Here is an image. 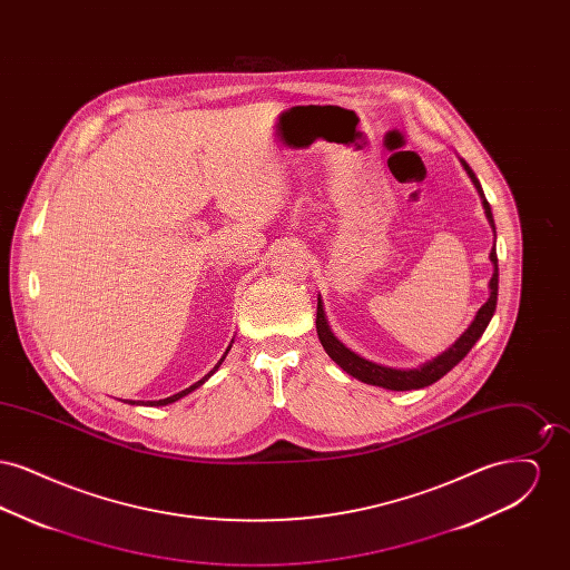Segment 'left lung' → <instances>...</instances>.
I'll use <instances>...</instances> for the list:
<instances>
[{
    "mask_svg": "<svg viewBox=\"0 0 570 570\" xmlns=\"http://www.w3.org/2000/svg\"><path fill=\"white\" fill-rule=\"evenodd\" d=\"M461 166L465 168L468 177L472 179L474 188L479 191L481 200H483V209H485V216H488L489 226L493 228V235H495V224H493V216H491V207H489L488 198L483 194V188L476 179V175L472 173V168L465 164V160H461ZM489 261L493 265V275L489 279V298L485 301V305L476 312L474 321L470 323V326L463 331L460 335V340L442 354H438L432 361L423 363L421 367H414V370H393V367H384L379 363H372L358 354H354L353 351H348L335 335L333 331L328 328V323L325 318V309H323V301L318 297V309H316V331H318V340L323 344L326 354L346 372L351 374L353 379L361 380V382H367V384H374V386H382V389H391V391H412V389H423V386H430L434 384L435 380L442 379L444 374H449L461 358L465 354L472 351V346L479 342V337L485 333L489 321L495 312V301H498V254H495V244L493 249L489 252Z\"/></svg>",
    "mask_w": 570,
    "mask_h": 570,
    "instance_id": "8db88e82",
    "label": "left lung"
}]
</instances>
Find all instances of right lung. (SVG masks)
Wrapping results in <instances>:
<instances>
[{
  "instance_id": "right-lung-1",
  "label": "right lung",
  "mask_w": 570,
  "mask_h": 570,
  "mask_svg": "<svg viewBox=\"0 0 570 570\" xmlns=\"http://www.w3.org/2000/svg\"><path fill=\"white\" fill-rule=\"evenodd\" d=\"M230 344H233V342H230ZM228 351H230V346L226 348V353H224V356H222V358L217 361L216 367H214V370H212V372H209L207 376H203V379L198 380V382H194V384H191V386H188V389H184V391H179V393H175V395H170V397H166V400H158V402H147V406H166V404H173V402H177V400L186 397V395H188V393H191L194 389H198V386H200V384H203L205 380H209L212 379V376H214V374H216L217 367L222 365V361L226 358V354H228ZM130 404H136V402H130Z\"/></svg>"
}]
</instances>
